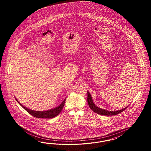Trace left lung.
Masks as SVG:
<instances>
[{"label":"left lung","mask_w":151,"mask_h":151,"mask_svg":"<svg viewBox=\"0 0 151 151\" xmlns=\"http://www.w3.org/2000/svg\"><path fill=\"white\" fill-rule=\"evenodd\" d=\"M87 103H88V105L89 106L90 108L93 112H95V113H97L98 114H100V115H104V116H112V115L119 114V113L122 112V111H124V110H125V109H126L128 106L126 107L125 108H124L123 109L117 110V111H108V110L101 109L100 107H97L93 103L91 96V94L88 91H87Z\"/></svg>","instance_id":"left-lung-1"}]
</instances>
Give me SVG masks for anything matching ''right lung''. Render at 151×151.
Masks as SVG:
<instances>
[{
	"label": "right lung",
	"mask_w": 151,
	"mask_h": 151,
	"mask_svg": "<svg viewBox=\"0 0 151 151\" xmlns=\"http://www.w3.org/2000/svg\"><path fill=\"white\" fill-rule=\"evenodd\" d=\"M15 100L19 104V105L21 106L23 109L25 110H26L29 114H32L34 117H37V118H40V119H52L53 117H55V116H58L61 112V110L64 107V105H65V102L66 100V99H64V100L62 102V103L58 106V107H55L54 109H52L50 110H47V111H34V110L29 109L27 107L22 105L18 100L14 97Z\"/></svg>",
	"instance_id": "1"
}]
</instances>
